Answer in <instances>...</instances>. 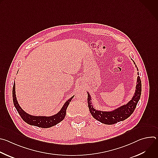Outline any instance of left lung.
Instances as JSON below:
<instances>
[{
  "label": "left lung",
  "mask_w": 158,
  "mask_h": 158,
  "mask_svg": "<svg viewBox=\"0 0 158 158\" xmlns=\"http://www.w3.org/2000/svg\"><path fill=\"white\" fill-rule=\"evenodd\" d=\"M134 63L136 64L134 62ZM138 75H139V73H138ZM137 82L136 92H135L132 100H131L127 104L124 105L113 111L104 112L96 110L91 104V96L87 93L88 107L93 117L96 120L106 124H114L128 118L133 113L134 109H136L141 95V81L139 76L138 77Z\"/></svg>",
  "instance_id": "8db88e82"
}]
</instances>
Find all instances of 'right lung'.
<instances>
[{
    "instance_id": "obj_1",
    "label": "right lung",
    "mask_w": 158,
    "mask_h": 158,
    "mask_svg": "<svg viewBox=\"0 0 158 158\" xmlns=\"http://www.w3.org/2000/svg\"><path fill=\"white\" fill-rule=\"evenodd\" d=\"M74 96L71 98L67 100L60 110L58 112L57 114L49 116V117H46V116H34L28 114L25 111L22 109V108L19 106L17 98L15 96V84H14L13 88H12V98H13V102L14 104L15 107L16 108L20 116L22 119H23L26 123L30 125L37 126L39 127L42 128H49L52 126H54L58 123H59L60 121H62L66 114V109L68 107L70 102L71 101L72 99Z\"/></svg>"
}]
</instances>
